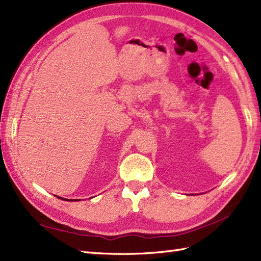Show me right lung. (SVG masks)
Returning a JSON list of instances; mask_svg holds the SVG:
<instances>
[{"mask_svg": "<svg viewBox=\"0 0 261 261\" xmlns=\"http://www.w3.org/2000/svg\"><path fill=\"white\" fill-rule=\"evenodd\" d=\"M58 198H61V199H64V200H68V199H66V198H63V197H59V196H57ZM72 200H80V199H72Z\"/></svg>", "mask_w": 261, "mask_h": 261, "instance_id": "1", "label": "right lung"}]
</instances>
